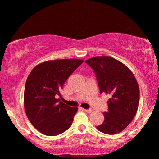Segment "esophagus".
Returning a JSON list of instances; mask_svg holds the SVG:
<instances>
[{"mask_svg":"<svg viewBox=\"0 0 159 159\" xmlns=\"http://www.w3.org/2000/svg\"><path fill=\"white\" fill-rule=\"evenodd\" d=\"M83 110L84 111V112H87V113H90V112H93V110H92V109H88V110H86V109H83Z\"/></svg>","mask_w":159,"mask_h":159,"instance_id":"esophagus-1","label":"esophagus"}]
</instances>
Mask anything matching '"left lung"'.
Segmentation results:
<instances>
[{"label": "left lung", "mask_w": 159, "mask_h": 159, "mask_svg": "<svg viewBox=\"0 0 159 159\" xmlns=\"http://www.w3.org/2000/svg\"><path fill=\"white\" fill-rule=\"evenodd\" d=\"M95 72L101 93L110 95L104 121L98 130L114 135L124 130L136 114L139 87L134 75L125 65L110 56H98L85 61Z\"/></svg>", "instance_id": "left-lung-1"}]
</instances>
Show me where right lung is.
I'll use <instances>...</instances> for the list:
<instances>
[{"label":"right lung","mask_w":159,"mask_h":159,"mask_svg":"<svg viewBox=\"0 0 159 159\" xmlns=\"http://www.w3.org/2000/svg\"><path fill=\"white\" fill-rule=\"evenodd\" d=\"M84 61L62 59L37 65L29 75L24 89V108L28 119L41 133L54 136L71 127L77 107L64 104L56 95L70 75Z\"/></svg>","instance_id":"1"}]
</instances>
